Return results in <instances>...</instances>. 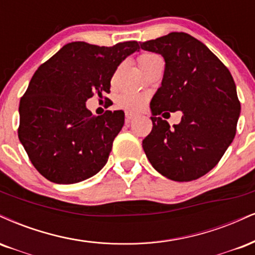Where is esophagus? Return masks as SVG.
<instances>
[{
  "instance_id": "34e87169",
  "label": "esophagus",
  "mask_w": 255,
  "mask_h": 255,
  "mask_svg": "<svg viewBox=\"0 0 255 255\" xmlns=\"http://www.w3.org/2000/svg\"><path fill=\"white\" fill-rule=\"evenodd\" d=\"M134 117H136V115H133V113H128V112H127V113H125V122L130 123V122L132 121V119L134 118Z\"/></svg>"
}]
</instances>
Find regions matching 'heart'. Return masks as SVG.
I'll return each instance as SVG.
<instances>
[{
  "mask_svg": "<svg viewBox=\"0 0 255 255\" xmlns=\"http://www.w3.org/2000/svg\"><path fill=\"white\" fill-rule=\"evenodd\" d=\"M157 59H162L156 53L152 52H144L138 57V65L142 70H145L151 63H154ZM146 101V97L140 93L133 92H124L119 94L116 99V104L119 109L128 111V112H137L144 106Z\"/></svg>",
  "mask_w": 255,
  "mask_h": 255,
  "instance_id": "1",
  "label": "heart"
}]
</instances>
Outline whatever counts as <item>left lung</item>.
<instances>
[{"label":"left lung","instance_id":"obj_1","mask_svg":"<svg viewBox=\"0 0 255 255\" xmlns=\"http://www.w3.org/2000/svg\"><path fill=\"white\" fill-rule=\"evenodd\" d=\"M139 45L166 63L151 99L152 128L143 150L166 178L196 180L220 162L235 137L241 106L234 80L217 56L187 33L172 32ZM164 110L183 112L174 129L158 117Z\"/></svg>","mask_w":255,"mask_h":255}]
</instances>
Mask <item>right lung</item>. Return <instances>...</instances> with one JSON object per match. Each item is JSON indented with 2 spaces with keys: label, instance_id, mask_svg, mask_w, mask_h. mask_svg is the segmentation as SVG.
Instances as JSON below:
<instances>
[{
  "label": "right lung",
  "instance_id": "right-lung-1",
  "mask_svg": "<svg viewBox=\"0 0 255 255\" xmlns=\"http://www.w3.org/2000/svg\"><path fill=\"white\" fill-rule=\"evenodd\" d=\"M139 49L137 41L98 46L74 41L43 63L19 105L20 142L35 169L56 184H75L106 164L124 112L93 116L87 99L110 93L118 65Z\"/></svg>",
  "mask_w": 255,
  "mask_h": 255
}]
</instances>
